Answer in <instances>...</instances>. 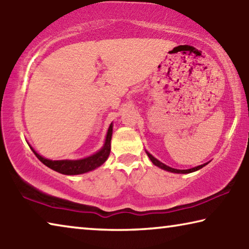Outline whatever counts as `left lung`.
<instances>
[{
    "label": "left lung",
    "instance_id": "1",
    "mask_svg": "<svg viewBox=\"0 0 249 249\" xmlns=\"http://www.w3.org/2000/svg\"><path fill=\"white\" fill-rule=\"evenodd\" d=\"M146 154H147V156H148L149 159L151 160V162H153L155 166L159 167L160 169H163V170L169 171V172H174V174H191V172H195V171H196V170H199V169H201V168H203L204 166H206V165H208V163H209V162H206V163H203V165H200V166H196V167H195V168H191V169H183V170H181V169H175V168H171V167H169V166L165 165V163H162L161 161H159V160H158L157 158H155L154 156L151 155V154H149L147 150H146Z\"/></svg>",
    "mask_w": 249,
    "mask_h": 249
}]
</instances>
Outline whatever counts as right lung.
Here are the masks:
<instances>
[{"label": "right lung", "mask_w": 249, "mask_h": 249, "mask_svg": "<svg viewBox=\"0 0 249 249\" xmlns=\"http://www.w3.org/2000/svg\"><path fill=\"white\" fill-rule=\"evenodd\" d=\"M112 134H113V123L108 126L107 137H105L104 144L101 147V149L96 151L93 155L88 156L86 158L77 159V160H52L47 159L40 156L37 151L29 145L33 153L36 155V157L38 158L45 166H47L50 169L59 172V174L67 175V176H74V175H82L86 172H89L96 169L100 166H102L103 163L107 161L108 158L109 153H111V140H112Z\"/></svg>", "instance_id": "obj_1"}]
</instances>
